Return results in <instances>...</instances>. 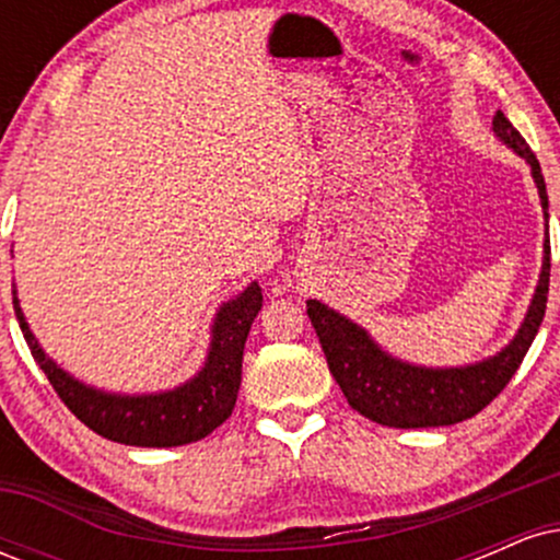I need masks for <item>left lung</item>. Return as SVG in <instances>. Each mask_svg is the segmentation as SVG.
Here are the masks:
<instances>
[{"instance_id": "8db88e82", "label": "left lung", "mask_w": 560, "mask_h": 560, "mask_svg": "<svg viewBox=\"0 0 560 560\" xmlns=\"http://www.w3.org/2000/svg\"><path fill=\"white\" fill-rule=\"evenodd\" d=\"M492 131L508 150L516 152L532 168L537 184L539 205L545 213V244H542V271L535 294H532L526 316L503 350L485 361L468 365H450V369H432L400 361L376 345L363 326L350 320L320 300H307V318L318 334L324 347L326 363L339 389L345 392L352 410L365 419L395 429H429L450 427L477 416L516 374L526 350L535 342L539 324L548 307L550 287V240H548V191L539 171V160L529 150L522 133L513 128L503 113H494Z\"/></svg>"}]
</instances>
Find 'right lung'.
Wrapping results in <instances>:
<instances>
[{
    "instance_id": "1",
    "label": "right lung",
    "mask_w": 560,
    "mask_h": 560,
    "mask_svg": "<svg viewBox=\"0 0 560 560\" xmlns=\"http://www.w3.org/2000/svg\"><path fill=\"white\" fill-rule=\"evenodd\" d=\"M12 307L31 355L52 384L60 400L75 419L105 440L133 447H178L202 440L229 419L242 384V355L249 326L262 307L258 281L247 284L236 298L218 307L210 326V347L202 369L184 384L163 392L96 389L68 374L42 350L23 316L18 289H12Z\"/></svg>"
}]
</instances>
